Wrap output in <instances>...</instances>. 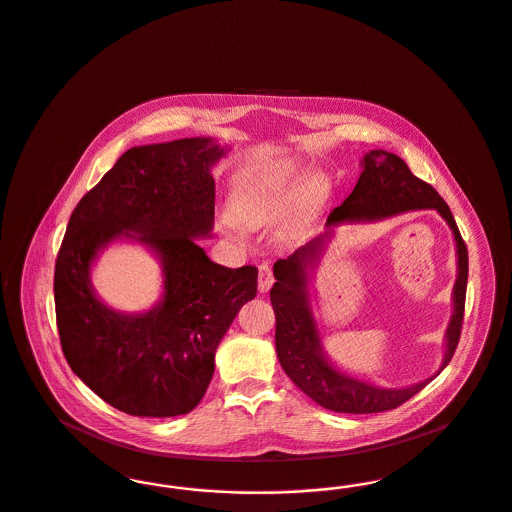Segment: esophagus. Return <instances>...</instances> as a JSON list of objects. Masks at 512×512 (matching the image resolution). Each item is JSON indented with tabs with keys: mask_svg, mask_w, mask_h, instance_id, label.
Returning a JSON list of instances; mask_svg holds the SVG:
<instances>
[{
	"mask_svg": "<svg viewBox=\"0 0 512 512\" xmlns=\"http://www.w3.org/2000/svg\"><path fill=\"white\" fill-rule=\"evenodd\" d=\"M274 284V274L268 263L259 265V292L267 293Z\"/></svg>",
	"mask_w": 512,
	"mask_h": 512,
	"instance_id": "obj_1",
	"label": "esophagus"
}]
</instances>
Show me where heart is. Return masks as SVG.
Instances as JSON below:
<instances>
[{"label":"heart","mask_w":512,"mask_h":512,"mask_svg":"<svg viewBox=\"0 0 512 512\" xmlns=\"http://www.w3.org/2000/svg\"><path fill=\"white\" fill-rule=\"evenodd\" d=\"M292 169L267 172L245 186L236 201V215L247 226L278 222L299 201Z\"/></svg>","instance_id":"heart-1"}]
</instances>
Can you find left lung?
<instances>
[{
	"label": "left lung",
	"instance_id": "8db88e82",
	"mask_svg": "<svg viewBox=\"0 0 512 512\" xmlns=\"http://www.w3.org/2000/svg\"><path fill=\"white\" fill-rule=\"evenodd\" d=\"M414 209H436L447 220L453 230L459 255V276L453 290L455 311L445 334L447 351L439 374L453 359L461 340L468 280V251L443 197L428 182L416 178L401 157L384 149H374L365 155L363 172L355 184V190L328 215L326 226L330 228L349 220L384 219ZM326 238H330V232H324L313 242L301 245L288 259H278L274 263L276 282L270 290V301L276 315L274 338L278 361L293 384L328 411L368 414L397 409L418 391L424 390L438 374L409 388L384 390L351 378L326 361L307 295V268L315 265Z\"/></svg>",
	"mask_w": 512,
	"mask_h": 512
}]
</instances>
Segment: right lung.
I'll return each mask as SVG.
<instances>
[{"label":"right lung","mask_w":512,"mask_h":512,"mask_svg":"<svg viewBox=\"0 0 512 512\" xmlns=\"http://www.w3.org/2000/svg\"><path fill=\"white\" fill-rule=\"evenodd\" d=\"M211 138L132 147L74 207L55 259V317L74 374L132 416L190 413L215 372V351L257 293V267H220L195 244L215 220ZM117 237L149 244L166 274L164 299L142 316L103 306L89 265Z\"/></svg>","instance_id":"right-lung-1"}]
</instances>
